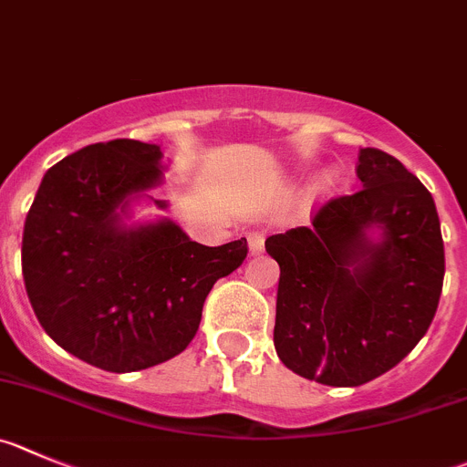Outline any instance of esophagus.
<instances>
[{"mask_svg": "<svg viewBox=\"0 0 467 467\" xmlns=\"http://www.w3.org/2000/svg\"><path fill=\"white\" fill-rule=\"evenodd\" d=\"M265 248V234L263 233H251L248 234V251H251V254H260V251H263Z\"/></svg>", "mask_w": 467, "mask_h": 467, "instance_id": "34e87169", "label": "esophagus"}]
</instances>
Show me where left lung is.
Returning a JSON list of instances; mask_svg holds the SVG:
<instances>
[{
    "mask_svg": "<svg viewBox=\"0 0 467 467\" xmlns=\"http://www.w3.org/2000/svg\"><path fill=\"white\" fill-rule=\"evenodd\" d=\"M361 189L313 212L311 228L272 234L281 267L274 348L306 380L359 387L403 359L433 322L444 278L429 189L399 159L359 150ZM368 227L383 239L371 243Z\"/></svg>",
    "mask_w": 467,
    "mask_h": 467,
    "instance_id": "8db88e82",
    "label": "left lung"
}]
</instances>
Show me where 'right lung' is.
<instances>
[{"instance_id": "add662e5", "label": "right lung", "mask_w": 467, "mask_h": 467, "mask_svg": "<svg viewBox=\"0 0 467 467\" xmlns=\"http://www.w3.org/2000/svg\"><path fill=\"white\" fill-rule=\"evenodd\" d=\"M159 161L161 147L126 138L85 147L47 170L25 219L23 276L38 322L110 373L186 350L213 283L248 254L244 237L202 246L172 221L119 225L129 195L159 184Z\"/></svg>"}]
</instances>
